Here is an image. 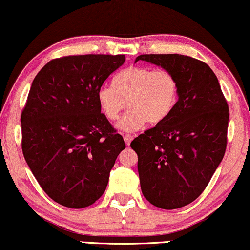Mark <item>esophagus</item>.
Wrapping results in <instances>:
<instances>
[{
    "label": "esophagus",
    "mask_w": 250,
    "mask_h": 250,
    "mask_svg": "<svg viewBox=\"0 0 250 250\" xmlns=\"http://www.w3.org/2000/svg\"><path fill=\"white\" fill-rule=\"evenodd\" d=\"M132 140H133V135H131V134H125L124 135V141H125V144L127 145V146L131 144Z\"/></svg>",
    "instance_id": "34e87169"
}]
</instances>
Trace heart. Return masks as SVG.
<instances>
[{
  "instance_id": "1",
  "label": "heart",
  "mask_w": 250,
  "mask_h": 250,
  "mask_svg": "<svg viewBox=\"0 0 250 250\" xmlns=\"http://www.w3.org/2000/svg\"><path fill=\"white\" fill-rule=\"evenodd\" d=\"M113 87L102 86L97 102L109 121H117L123 110H129L118 123L124 132H134L146 123L167 119L178 101L179 83L173 73L147 66H129L113 77Z\"/></svg>"
}]
</instances>
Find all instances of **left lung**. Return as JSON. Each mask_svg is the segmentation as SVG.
Wrapping results in <instances>:
<instances>
[{
  "mask_svg": "<svg viewBox=\"0 0 250 250\" xmlns=\"http://www.w3.org/2000/svg\"><path fill=\"white\" fill-rule=\"evenodd\" d=\"M138 61L170 71L179 83L171 115L131 142L144 196L157 208L178 209L201 195L224 157L229 105L203 62L179 54L140 55Z\"/></svg>",
  "mask_w": 250,
  "mask_h": 250,
  "instance_id": "8db88e82",
  "label": "left lung"
}]
</instances>
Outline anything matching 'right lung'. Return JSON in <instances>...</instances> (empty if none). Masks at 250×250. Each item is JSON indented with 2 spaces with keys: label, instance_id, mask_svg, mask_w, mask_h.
I'll return each instance as SVG.
<instances>
[{
  "label": "right lung",
  "instance_id": "add662e5",
  "mask_svg": "<svg viewBox=\"0 0 250 250\" xmlns=\"http://www.w3.org/2000/svg\"><path fill=\"white\" fill-rule=\"evenodd\" d=\"M124 55L50 61L34 78L21 112V148L42 189L72 209L102 196L124 139L101 113L97 92Z\"/></svg>",
  "mask_w": 250,
  "mask_h": 250
}]
</instances>
